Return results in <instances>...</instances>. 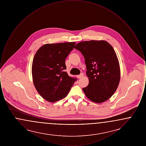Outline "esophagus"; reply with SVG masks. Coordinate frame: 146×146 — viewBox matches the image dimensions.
<instances>
[{
    "instance_id": "34e87169",
    "label": "esophagus",
    "mask_w": 146,
    "mask_h": 146,
    "mask_svg": "<svg viewBox=\"0 0 146 146\" xmlns=\"http://www.w3.org/2000/svg\"><path fill=\"white\" fill-rule=\"evenodd\" d=\"M83 76V73H81L80 74H79V75H78V76H76V77H77L78 78H79V79H80V78H82Z\"/></svg>"
}]
</instances>
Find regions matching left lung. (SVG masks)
Segmentation results:
<instances>
[{
	"label": "left lung",
	"mask_w": 146,
	"mask_h": 146,
	"mask_svg": "<svg viewBox=\"0 0 146 146\" xmlns=\"http://www.w3.org/2000/svg\"><path fill=\"white\" fill-rule=\"evenodd\" d=\"M75 49L85 58L88 85L83 88L86 96L95 103L108 100L114 94L120 79L118 57L111 45L104 40L78 43Z\"/></svg>",
	"instance_id": "1"
}]
</instances>
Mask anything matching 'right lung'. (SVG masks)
Returning <instances> with one entry per match:
<instances>
[{
  "instance_id": "obj_1",
  "label": "right lung",
  "mask_w": 146,
  "mask_h": 146,
  "mask_svg": "<svg viewBox=\"0 0 146 146\" xmlns=\"http://www.w3.org/2000/svg\"><path fill=\"white\" fill-rule=\"evenodd\" d=\"M75 45V42L46 44L35 54L32 67L33 82L40 95L49 102L64 98L77 80L65 72V60Z\"/></svg>"
}]
</instances>
